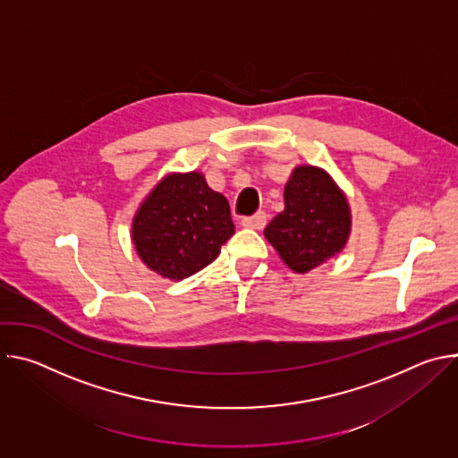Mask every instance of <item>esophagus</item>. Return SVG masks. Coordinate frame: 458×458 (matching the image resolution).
Masks as SVG:
<instances>
[{
	"mask_svg": "<svg viewBox=\"0 0 458 458\" xmlns=\"http://www.w3.org/2000/svg\"><path fill=\"white\" fill-rule=\"evenodd\" d=\"M241 225L244 228H251V230H263L267 226V214L265 212H257V214H253L250 217H244L241 221Z\"/></svg>",
	"mask_w": 458,
	"mask_h": 458,
	"instance_id": "1",
	"label": "esophagus"
}]
</instances>
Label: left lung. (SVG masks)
I'll return each instance as SVG.
<instances>
[{
  "instance_id": "1",
  "label": "left lung",
  "mask_w": 458,
  "mask_h": 458,
  "mask_svg": "<svg viewBox=\"0 0 458 458\" xmlns=\"http://www.w3.org/2000/svg\"><path fill=\"white\" fill-rule=\"evenodd\" d=\"M352 233L346 193L320 166L299 165L284 186V210L265 228L267 241L295 274L341 253Z\"/></svg>"
}]
</instances>
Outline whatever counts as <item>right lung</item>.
Listing matches in <instances>:
<instances>
[{"instance_id":"right-lung-1","label":"right lung","mask_w":458,"mask_h":458,"mask_svg":"<svg viewBox=\"0 0 458 458\" xmlns=\"http://www.w3.org/2000/svg\"><path fill=\"white\" fill-rule=\"evenodd\" d=\"M233 233L226 198L195 170L165 175L132 219L140 259L170 281H182L208 267Z\"/></svg>"}]
</instances>
